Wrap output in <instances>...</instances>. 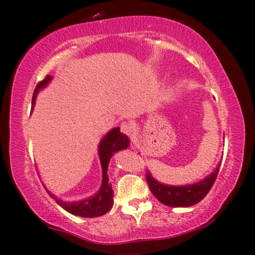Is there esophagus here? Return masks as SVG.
<instances>
[{
  "label": "esophagus",
  "instance_id": "34e87169",
  "mask_svg": "<svg viewBox=\"0 0 255 255\" xmlns=\"http://www.w3.org/2000/svg\"><path fill=\"white\" fill-rule=\"evenodd\" d=\"M120 129H121L122 133L126 134V135H131V134H133V126L128 124V122H124V124H121V126H120Z\"/></svg>",
  "mask_w": 255,
  "mask_h": 255
}]
</instances>
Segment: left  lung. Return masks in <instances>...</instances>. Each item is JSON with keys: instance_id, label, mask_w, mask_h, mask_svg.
I'll return each instance as SVG.
<instances>
[{"instance_id": "obj_1", "label": "left lung", "mask_w": 255, "mask_h": 255, "mask_svg": "<svg viewBox=\"0 0 255 255\" xmlns=\"http://www.w3.org/2000/svg\"><path fill=\"white\" fill-rule=\"evenodd\" d=\"M219 166L221 164H218L217 168L204 180L197 183L186 184V186H169V184L160 183L154 180L151 172L148 171L146 172V181L152 194L162 204L171 207H188L199 203L206 197L217 178Z\"/></svg>"}]
</instances>
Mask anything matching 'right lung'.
<instances>
[{"instance_id":"1","label":"right lung","mask_w":255,"mask_h":255,"mask_svg":"<svg viewBox=\"0 0 255 255\" xmlns=\"http://www.w3.org/2000/svg\"><path fill=\"white\" fill-rule=\"evenodd\" d=\"M51 79L52 78L50 75H46V78L37 85L36 90L33 92V97H32V104H34V102H36V96L39 92V90H42L43 87H45L46 85L50 83ZM128 145H129V139H128L127 135H125V134L120 131L119 127L111 129L102 139L98 147V153L102 164V171H103V180H102L101 189L93 197L80 201L66 203V201H62L61 199H57L48 189H46V192L49 193V195L52 199L56 200V203L61 207H63L67 212L72 213V215L80 216V217H99V216H103L104 213L110 211V209L114 205V193L113 188H111V184L109 183V177H108V165H109L110 158L113 157L115 152L127 148Z\"/></svg>"}]
</instances>
